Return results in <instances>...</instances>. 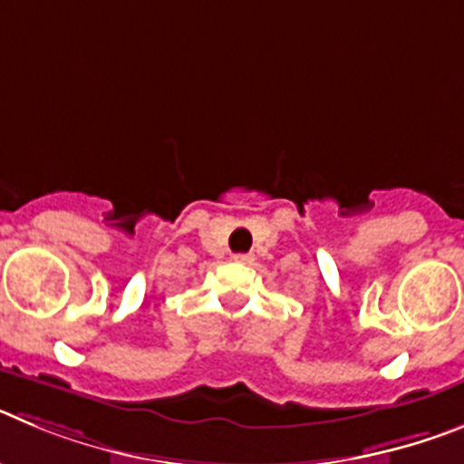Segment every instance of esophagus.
<instances>
[{
    "mask_svg": "<svg viewBox=\"0 0 464 464\" xmlns=\"http://www.w3.org/2000/svg\"><path fill=\"white\" fill-rule=\"evenodd\" d=\"M235 260L237 262H251V256H248V253H237Z\"/></svg>",
    "mask_w": 464,
    "mask_h": 464,
    "instance_id": "1",
    "label": "esophagus"
}]
</instances>
